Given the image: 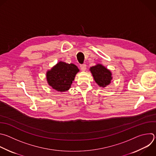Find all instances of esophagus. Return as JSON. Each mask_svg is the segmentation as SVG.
I'll return each mask as SVG.
<instances>
[{"label": "esophagus", "instance_id": "obj_1", "mask_svg": "<svg viewBox=\"0 0 156 156\" xmlns=\"http://www.w3.org/2000/svg\"><path fill=\"white\" fill-rule=\"evenodd\" d=\"M80 69L82 71H85L86 69V64H83L82 66H80Z\"/></svg>", "mask_w": 156, "mask_h": 156}]
</instances>
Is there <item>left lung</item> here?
<instances>
[{
	"instance_id": "obj_1",
	"label": "left lung",
	"mask_w": 156,
	"mask_h": 156,
	"mask_svg": "<svg viewBox=\"0 0 156 156\" xmlns=\"http://www.w3.org/2000/svg\"><path fill=\"white\" fill-rule=\"evenodd\" d=\"M89 70L95 81L100 87H105L113 79L112 72L101 64L90 67Z\"/></svg>"
}]
</instances>
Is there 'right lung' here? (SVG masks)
<instances>
[{"instance_id":"1","label":"right lung","mask_w":156,"mask_h":156,"mask_svg":"<svg viewBox=\"0 0 156 156\" xmlns=\"http://www.w3.org/2000/svg\"><path fill=\"white\" fill-rule=\"evenodd\" d=\"M80 70L73 64L59 61L46 73L49 86L58 92L68 90Z\"/></svg>"}]
</instances>
